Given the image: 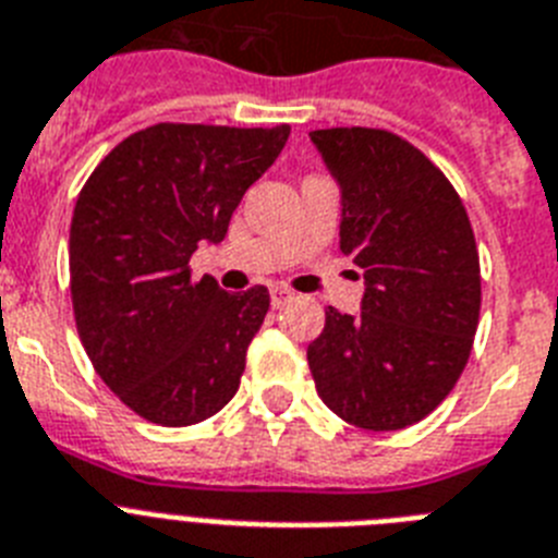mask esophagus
<instances>
[{"label":"esophagus","instance_id":"1","mask_svg":"<svg viewBox=\"0 0 558 558\" xmlns=\"http://www.w3.org/2000/svg\"><path fill=\"white\" fill-rule=\"evenodd\" d=\"M269 294H271V306H275V308L287 306V303L292 301V298H294V294L289 292L287 287H271V289H269Z\"/></svg>","mask_w":558,"mask_h":558}]
</instances>
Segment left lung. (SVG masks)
<instances>
[{
	"mask_svg": "<svg viewBox=\"0 0 558 558\" xmlns=\"http://www.w3.org/2000/svg\"><path fill=\"white\" fill-rule=\"evenodd\" d=\"M340 186V252L363 269L360 315L326 308L306 349L320 400L366 430L420 423L451 395L480 323V252L460 195L400 135L315 130Z\"/></svg>",
	"mask_w": 558,
	"mask_h": 558,
	"instance_id": "1",
	"label": "left lung"
}]
</instances>
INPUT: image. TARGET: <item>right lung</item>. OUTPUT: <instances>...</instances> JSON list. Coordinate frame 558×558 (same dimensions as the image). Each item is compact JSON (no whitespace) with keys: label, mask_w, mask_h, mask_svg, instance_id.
<instances>
[{"label":"right lung","mask_w":558,"mask_h":558,"mask_svg":"<svg viewBox=\"0 0 558 558\" xmlns=\"http://www.w3.org/2000/svg\"><path fill=\"white\" fill-rule=\"evenodd\" d=\"M289 138L280 128L156 124L112 149L78 192L70 294L98 377L167 428L218 414L241 386L269 292L192 280L201 243H221L243 192Z\"/></svg>","instance_id":"add662e5"}]
</instances>
